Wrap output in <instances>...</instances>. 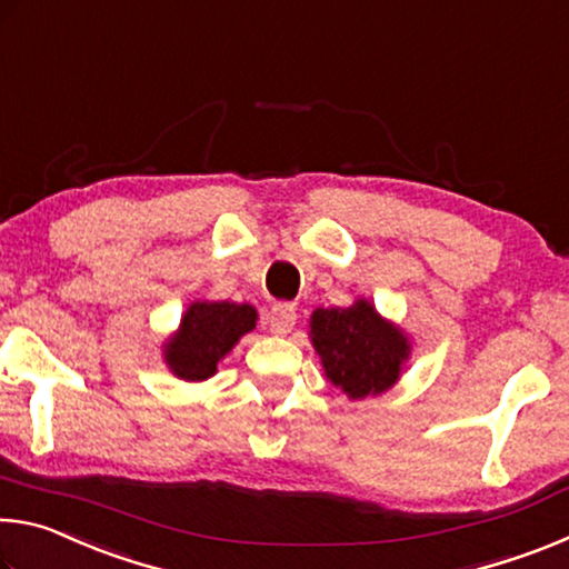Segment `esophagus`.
<instances>
[{
	"instance_id": "34e87169",
	"label": "esophagus",
	"mask_w": 569,
	"mask_h": 569,
	"mask_svg": "<svg viewBox=\"0 0 569 569\" xmlns=\"http://www.w3.org/2000/svg\"><path fill=\"white\" fill-rule=\"evenodd\" d=\"M296 308L291 303H276L271 311H268V329L276 336H286L291 333L296 326Z\"/></svg>"
}]
</instances>
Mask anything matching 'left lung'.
<instances>
[{
    "mask_svg": "<svg viewBox=\"0 0 569 569\" xmlns=\"http://www.w3.org/2000/svg\"><path fill=\"white\" fill-rule=\"evenodd\" d=\"M311 341L321 356L326 379L351 399L393 387L409 356L403 333L383 321L366 301L351 308H316Z\"/></svg>",
    "mask_w": 569,
    "mask_h": 569,
    "instance_id": "8db88e82",
    "label": "left lung"
}]
</instances>
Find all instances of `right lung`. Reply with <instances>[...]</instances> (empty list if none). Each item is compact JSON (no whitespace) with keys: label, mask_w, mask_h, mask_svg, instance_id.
Returning <instances> with one entry per match:
<instances>
[{"label":"right lung","mask_w":569,"mask_h":569,"mask_svg":"<svg viewBox=\"0 0 569 569\" xmlns=\"http://www.w3.org/2000/svg\"><path fill=\"white\" fill-rule=\"evenodd\" d=\"M253 326L256 308L248 303H192L182 316L178 336L166 346L170 369L188 381L213 377L218 361Z\"/></svg>","instance_id":"1"}]
</instances>
